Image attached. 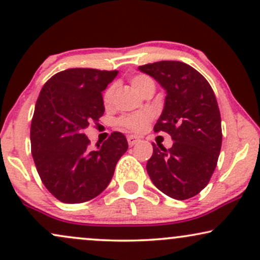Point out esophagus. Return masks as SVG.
<instances>
[{
    "label": "esophagus",
    "mask_w": 260,
    "mask_h": 260,
    "mask_svg": "<svg viewBox=\"0 0 260 260\" xmlns=\"http://www.w3.org/2000/svg\"><path fill=\"white\" fill-rule=\"evenodd\" d=\"M127 142H128V145H129V147H133V145L138 143L139 138H138V137H136V136H128L127 137Z\"/></svg>",
    "instance_id": "esophagus-1"
}]
</instances>
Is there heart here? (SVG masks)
Instances as JSON below:
<instances>
[{
  "mask_svg": "<svg viewBox=\"0 0 260 260\" xmlns=\"http://www.w3.org/2000/svg\"><path fill=\"white\" fill-rule=\"evenodd\" d=\"M149 81H152L148 76L145 75H136L131 79V84L132 86L141 93L142 88L145 86V84H148ZM113 93H115V85H111L107 87V90L104 93V102L106 105L110 104L113 99ZM152 113L149 111H141V112L131 113V115H124L118 119V124L121 127L125 128L128 131H132V132L139 133L143 132L149 125V122L152 121Z\"/></svg>",
  "mask_w": 260,
  "mask_h": 260,
  "instance_id": "heart-1",
  "label": "heart"
}]
</instances>
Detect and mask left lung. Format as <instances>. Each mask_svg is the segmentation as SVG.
I'll use <instances>...</instances> for the list:
<instances>
[{"instance_id": "1", "label": "left lung", "mask_w": 260, "mask_h": 260, "mask_svg": "<svg viewBox=\"0 0 260 260\" xmlns=\"http://www.w3.org/2000/svg\"><path fill=\"white\" fill-rule=\"evenodd\" d=\"M138 70L165 90L164 108L154 131L169 133L174 141L169 149L153 144L148 175L169 198H192L209 184L221 150V115L215 93L207 80L185 62L158 61Z\"/></svg>"}]
</instances>
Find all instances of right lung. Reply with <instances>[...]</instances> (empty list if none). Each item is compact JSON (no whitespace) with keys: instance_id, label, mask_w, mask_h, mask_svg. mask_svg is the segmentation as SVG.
<instances>
[{"instance_id":"right-lung-1","label":"right lung","mask_w":260,"mask_h":260,"mask_svg":"<svg viewBox=\"0 0 260 260\" xmlns=\"http://www.w3.org/2000/svg\"><path fill=\"white\" fill-rule=\"evenodd\" d=\"M118 71L68 69L42 88L30 124L37 170L51 195L65 204H81L100 195L127 152L125 137L113 132L96 149L84 135L105 112L102 92Z\"/></svg>"}]
</instances>
